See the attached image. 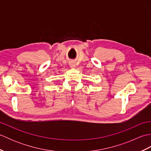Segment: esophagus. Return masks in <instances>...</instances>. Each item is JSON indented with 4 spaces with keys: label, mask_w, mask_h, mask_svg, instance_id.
Instances as JSON below:
<instances>
[{
    "label": "esophagus",
    "mask_w": 151,
    "mask_h": 151,
    "mask_svg": "<svg viewBox=\"0 0 151 151\" xmlns=\"http://www.w3.org/2000/svg\"><path fill=\"white\" fill-rule=\"evenodd\" d=\"M69 65H70V67H72V68H74V67H75V66H76V64H75V62H70L69 63Z\"/></svg>",
    "instance_id": "1"
}]
</instances>
